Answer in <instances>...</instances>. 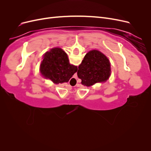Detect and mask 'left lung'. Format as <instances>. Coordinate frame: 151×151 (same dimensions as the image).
<instances>
[{
  "label": "left lung",
  "instance_id": "8db88e82",
  "mask_svg": "<svg viewBox=\"0 0 151 151\" xmlns=\"http://www.w3.org/2000/svg\"><path fill=\"white\" fill-rule=\"evenodd\" d=\"M78 68L77 76L82 80V84L88 87L106 81L111 74L108 58L96 50L87 53Z\"/></svg>",
  "mask_w": 151,
  "mask_h": 151
}]
</instances>
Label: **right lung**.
I'll return each mask as SVG.
<instances>
[{
    "label": "right lung",
    "instance_id": "obj_1",
    "mask_svg": "<svg viewBox=\"0 0 151 151\" xmlns=\"http://www.w3.org/2000/svg\"><path fill=\"white\" fill-rule=\"evenodd\" d=\"M40 70L44 77L58 84L67 83L77 71V67L70 64L67 53L57 47L44 54Z\"/></svg>",
    "mask_w": 151,
    "mask_h": 151
}]
</instances>
